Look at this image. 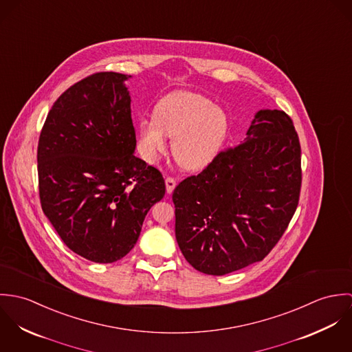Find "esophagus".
I'll list each match as a JSON object with an SVG mask.
<instances>
[{"instance_id":"obj_1","label":"esophagus","mask_w":352,"mask_h":352,"mask_svg":"<svg viewBox=\"0 0 352 352\" xmlns=\"http://www.w3.org/2000/svg\"><path fill=\"white\" fill-rule=\"evenodd\" d=\"M165 184H166V192H168V194H172L173 190H175V187H176V180H175L172 176H168V177L165 179Z\"/></svg>"}]
</instances>
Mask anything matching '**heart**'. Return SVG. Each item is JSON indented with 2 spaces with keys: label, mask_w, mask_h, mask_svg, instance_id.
Here are the masks:
<instances>
[{
  "label": "heart",
  "mask_w": 352,
  "mask_h": 352,
  "mask_svg": "<svg viewBox=\"0 0 352 352\" xmlns=\"http://www.w3.org/2000/svg\"><path fill=\"white\" fill-rule=\"evenodd\" d=\"M229 123L225 112L211 101L191 92L166 95L154 107L153 119L138 127V146L148 161L166 151L172 138V153L187 169H201L221 149Z\"/></svg>",
  "instance_id": "obj_1"
}]
</instances>
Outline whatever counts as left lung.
I'll use <instances>...</instances> for the list:
<instances>
[{
	"mask_svg": "<svg viewBox=\"0 0 352 352\" xmlns=\"http://www.w3.org/2000/svg\"><path fill=\"white\" fill-rule=\"evenodd\" d=\"M301 145L285 111H258L244 142L221 151L175 188V232L186 260L208 275L261 261L300 201Z\"/></svg>",
	"mask_w": 352,
	"mask_h": 352,
	"instance_id": "obj_1",
	"label": "left lung"
}]
</instances>
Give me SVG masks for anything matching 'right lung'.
<instances>
[{
	"instance_id": "1",
	"label": "right lung",
	"mask_w": 352,
	"mask_h": 352,
	"mask_svg": "<svg viewBox=\"0 0 352 352\" xmlns=\"http://www.w3.org/2000/svg\"><path fill=\"white\" fill-rule=\"evenodd\" d=\"M129 77L100 72L72 85L52 104L38 144L42 210L65 245L95 263L131 251L165 195L161 172L134 155Z\"/></svg>"
}]
</instances>
